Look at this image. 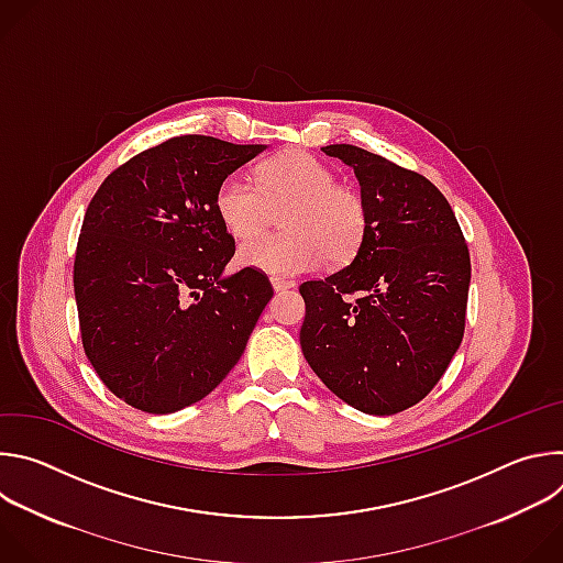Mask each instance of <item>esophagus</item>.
I'll return each mask as SVG.
<instances>
[{
	"label": "esophagus",
	"instance_id": "esophagus-1",
	"mask_svg": "<svg viewBox=\"0 0 563 563\" xmlns=\"http://www.w3.org/2000/svg\"><path fill=\"white\" fill-rule=\"evenodd\" d=\"M272 285L276 291H285L289 287H294V280H285V278H272Z\"/></svg>",
	"mask_w": 563,
	"mask_h": 563
}]
</instances>
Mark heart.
<instances>
[{"label": "heart", "instance_id": "heart-1", "mask_svg": "<svg viewBox=\"0 0 563 563\" xmlns=\"http://www.w3.org/2000/svg\"><path fill=\"white\" fill-rule=\"evenodd\" d=\"M216 213L235 240L262 232L273 211L286 209L285 234L245 243L240 263L274 276H296L323 265L350 261L365 235L361 198L336 185L328 165L307 151H285L261 167L258 185L229 174L216 189Z\"/></svg>", "mask_w": 563, "mask_h": 563}]
</instances>
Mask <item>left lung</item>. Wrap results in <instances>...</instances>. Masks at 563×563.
I'll list each match as a JSON object with an SVG mask.
<instances>
[{"mask_svg":"<svg viewBox=\"0 0 563 563\" xmlns=\"http://www.w3.org/2000/svg\"><path fill=\"white\" fill-rule=\"evenodd\" d=\"M323 151L354 169L367 224L350 265L300 285V347L347 406L389 417L426 398L461 345L470 252L426 176L354 144Z\"/></svg>","mask_w":563,"mask_h":563,"instance_id":"obj_1","label":"left lung"}]
</instances>
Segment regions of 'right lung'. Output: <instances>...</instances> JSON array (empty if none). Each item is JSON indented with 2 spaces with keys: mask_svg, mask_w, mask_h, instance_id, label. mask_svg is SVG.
Returning a JSON list of instances; mask_svg holds the SVG:
<instances>
[{
  "mask_svg": "<svg viewBox=\"0 0 563 563\" xmlns=\"http://www.w3.org/2000/svg\"><path fill=\"white\" fill-rule=\"evenodd\" d=\"M263 148L178 135L126 159L89 202L73 263L79 336L126 406L183 410L243 356L274 289L256 267L222 278L235 243L213 198Z\"/></svg>",
  "mask_w": 563,
  "mask_h": 563,
  "instance_id": "right-lung-1",
  "label": "right lung"
}]
</instances>
